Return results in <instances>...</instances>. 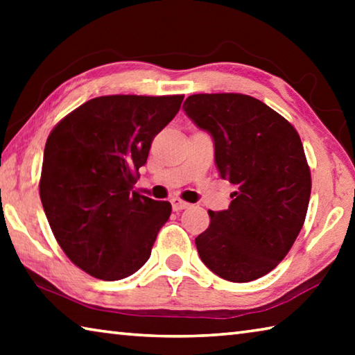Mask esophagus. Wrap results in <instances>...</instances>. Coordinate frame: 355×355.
<instances>
[{"label":"esophagus","mask_w":355,"mask_h":355,"mask_svg":"<svg viewBox=\"0 0 355 355\" xmlns=\"http://www.w3.org/2000/svg\"><path fill=\"white\" fill-rule=\"evenodd\" d=\"M172 202V208H173V211H182V209H186V208H189L191 205L188 202H184V200H182V199H172L171 200Z\"/></svg>","instance_id":"1"}]
</instances>
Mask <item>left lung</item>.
<instances>
[{
  "label": "left lung",
  "mask_w": 355,
  "mask_h": 355,
  "mask_svg": "<svg viewBox=\"0 0 355 355\" xmlns=\"http://www.w3.org/2000/svg\"><path fill=\"white\" fill-rule=\"evenodd\" d=\"M183 110L213 136L219 175L235 186L228 209L208 211L197 252L222 279H260L286 257L307 216L311 173L299 133L244 94H194Z\"/></svg>",
  "instance_id": "obj_1"
}]
</instances>
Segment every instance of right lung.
<instances>
[{
	"label": "right lung",
	"instance_id": "add662e5",
	"mask_svg": "<svg viewBox=\"0 0 355 355\" xmlns=\"http://www.w3.org/2000/svg\"><path fill=\"white\" fill-rule=\"evenodd\" d=\"M184 95H105L67 114L48 136L39 194L70 261L95 279L136 272L172 205L133 191L155 136Z\"/></svg>",
	"mask_w": 355,
	"mask_h": 355
}]
</instances>
